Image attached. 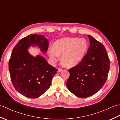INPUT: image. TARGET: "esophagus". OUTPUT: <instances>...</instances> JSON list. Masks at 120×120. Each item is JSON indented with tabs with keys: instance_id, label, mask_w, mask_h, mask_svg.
<instances>
[{
	"instance_id": "1",
	"label": "esophagus",
	"mask_w": 120,
	"mask_h": 120,
	"mask_svg": "<svg viewBox=\"0 0 120 120\" xmlns=\"http://www.w3.org/2000/svg\"><path fill=\"white\" fill-rule=\"evenodd\" d=\"M62 71V69L61 68H58V72H61Z\"/></svg>"
}]
</instances>
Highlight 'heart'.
<instances>
[{"label": "heart", "mask_w": 120, "mask_h": 120, "mask_svg": "<svg viewBox=\"0 0 120 120\" xmlns=\"http://www.w3.org/2000/svg\"><path fill=\"white\" fill-rule=\"evenodd\" d=\"M53 49L48 51L49 57L53 61L62 56L61 61L67 68H72L79 64L85 57L88 49L86 41L78 38L68 37L58 40L53 44Z\"/></svg>", "instance_id": "heart-1"}]
</instances>
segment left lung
Here are the masks:
<instances>
[{
    "label": "left lung",
    "mask_w": 120,
    "mask_h": 120,
    "mask_svg": "<svg viewBox=\"0 0 120 120\" xmlns=\"http://www.w3.org/2000/svg\"><path fill=\"white\" fill-rule=\"evenodd\" d=\"M90 46L87 53L77 65L68 70L67 86L76 96L85 98L100 90L107 79L110 61L105 47L88 35Z\"/></svg>",
    "instance_id": "8db88e82"
}]
</instances>
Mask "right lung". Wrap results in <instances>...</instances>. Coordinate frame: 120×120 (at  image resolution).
<instances>
[{"label":"right lung","instance_id":"right-lung-1","mask_svg":"<svg viewBox=\"0 0 120 120\" xmlns=\"http://www.w3.org/2000/svg\"><path fill=\"white\" fill-rule=\"evenodd\" d=\"M34 45L45 53L49 46L43 35L30 34L15 46L9 62L10 77L14 88L22 95L32 98H38L48 90L58 71L42 56L34 57L29 54L27 49Z\"/></svg>","mask_w":120,"mask_h":120}]
</instances>
